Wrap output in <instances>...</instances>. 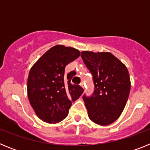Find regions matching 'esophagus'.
Segmentation results:
<instances>
[{
    "mask_svg": "<svg viewBox=\"0 0 150 150\" xmlns=\"http://www.w3.org/2000/svg\"><path fill=\"white\" fill-rule=\"evenodd\" d=\"M79 85H80V86H81V87H83V88H85L84 83H83V82H82V83H80V84H79Z\"/></svg>",
    "mask_w": 150,
    "mask_h": 150,
    "instance_id": "esophagus-1",
    "label": "esophagus"
}]
</instances>
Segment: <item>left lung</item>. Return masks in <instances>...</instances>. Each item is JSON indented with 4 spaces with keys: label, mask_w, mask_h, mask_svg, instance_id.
Listing matches in <instances>:
<instances>
[{
    "label": "left lung",
    "mask_w": 150,
    "mask_h": 150,
    "mask_svg": "<svg viewBox=\"0 0 150 150\" xmlns=\"http://www.w3.org/2000/svg\"><path fill=\"white\" fill-rule=\"evenodd\" d=\"M83 62L93 76L92 95H83L90 120L100 125L116 121L129 96L131 81L124 64L110 52L83 51Z\"/></svg>",
    "instance_id": "8db88e82"
}]
</instances>
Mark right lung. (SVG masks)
Wrapping results in <instances>:
<instances>
[{
  "label": "right lung",
  "mask_w": 150,
  "mask_h": 150,
  "mask_svg": "<svg viewBox=\"0 0 150 150\" xmlns=\"http://www.w3.org/2000/svg\"><path fill=\"white\" fill-rule=\"evenodd\" d=\"M80 55L79 50L56 45L45 52L30 68L28 78V97L36 115L47 123L65 119L72 104L83 93L73 85L75 71L64 75L65 67Z\"/></svg>",
  "instance_id": "1"
}]
</instances>
